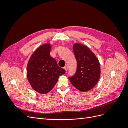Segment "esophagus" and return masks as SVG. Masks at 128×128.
<instances>
[{
  "instance_id": "obj_1",
  "label": "esophagus",
  "mask_w": 128,
  "mask_h": 128,
  "mask_svg": "<svg viewBox=\"0 0 128 128\" xmlns=\"http://www.w3.org/2000/svg\"><path fill=\"white\" fill-rule=\"evenodd\" d=\"M64 70H66V71H67V70H68V66H67L66 65V66H65L64 67Z\"/></svg>"
}]
</instances>
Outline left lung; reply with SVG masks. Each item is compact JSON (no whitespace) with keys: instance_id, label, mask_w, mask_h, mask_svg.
<instances>
[{"instance_id":"8db88e82","label":"left lung","mask_w":128,"mask_h":128,"mask_svg":"<svg viewBox=\"0 0 128 128\" xmlns=\"http://www.w3.org/2000/svg\"><path fill=\"white\" fill-rule=\"evenodd\" d=\"M73 51L77 61V69L75 74L68 78L78 90L88 91L94 88L99 80V60L87 46L82 44H75Z\"/></svg>"}]
</instances>
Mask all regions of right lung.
Returning <instances> with one entry per match:
<instances>
[{"instance_id":"add662e5","label":"right lung","mask_w":128,"mask_h":128,"mask_svg":"<svg viewBox=\"0 0 128 128\" xmlns=\"http://www.w3.org/2000/svg\"><path fill=\"white\" fill-rule=\"evenodd\" d=\"M50 44L38 48L31 56L26 68L27 78L34 90L42 94L50 92L66 71L50 56Z\"/></svg>"}]
</instances>
